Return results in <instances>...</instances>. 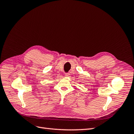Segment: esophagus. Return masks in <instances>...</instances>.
<instances>
[{
	"mask_svg": "<svg viewBox=\"0 0 134 134\" xmlns=\"http://www.w3.org/2000/svg\"><path fill=\"white\" fill-rule=\"evenodd\" d=\"M65 75L66 76H69V73H68V72H65Z\"/></svg>",
	"mask_w": 134,
	"mask_h": 134,
	"instance_id": "1",
	"label": "esophagus"
}]
</instances>
